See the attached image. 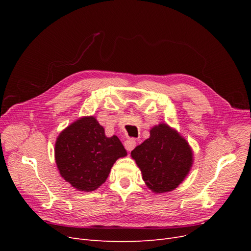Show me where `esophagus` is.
I'll return each instance as SVG.
<instances>
[{
	"label": "esophagus",
	"instance_id": "esophagus-1",
	"mask_svg": "<svg viewBox=\"0 0 251 251\" xmlns=\"http://www.w3.org/2000/svg\"><path fill=\"white\" fill-rule=\"evenodd\" d=\"M136 146V141L134 139H127L126 142H125V148L127 151H131Z\"/></svg>",
	"mask_w": 251,
	"mask_h": 251
}]
</instances>
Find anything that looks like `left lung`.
Instances as JSON below:
<instances>
[{
  "instance_id": "left-lung-1",
  "label": "left lung",
  "mask_w": 251,
  "mask_h": 251,
  "mask_svg": "<svg viewBox=\"0 0 251 251\" xmlns=\"http://www.w3.org/2000/svg\"><path fill=\"white\" fill-rule=\"evenodd\" d=\"M131 156L146 185L155 194L174 191L184 181L194 163L193 149L177 130L160 123Z\"/></svg>"
}]
</instances>
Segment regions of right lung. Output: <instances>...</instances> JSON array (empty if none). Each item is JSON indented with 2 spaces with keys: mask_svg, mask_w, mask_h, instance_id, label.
Returning a JSON list of instances; mask_svg holds the SVG:
<instances>
[{
  "mask_svg": "<svg viewBox=\"0 0 251 251\" xmlns=\"http://www.w3.org/2000/svg\"><path fill=\"white\" fill-rule=\"evenodd\" d=\"M126 156L117 136L107 137L94 116L75 120L55 141L54 157L60 176L81 192H93L104 183L113 164Z\"/></svg>",
  "mask_w": 251,
  "mask_h": 251,
  "instance_id": "1",
  "label": "right lung"
}]
</instances>
